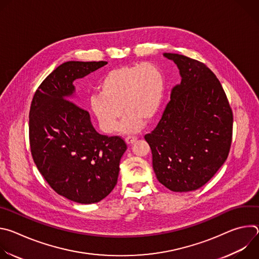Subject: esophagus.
I'll list each match as a JSON object with an SVG mask.
<instances>
[{"label":"esophagus","instance_id":"34e87169","mask_svg":"<svg viewBox=\"0 0 259 259\" xmlns=\"http://www.w3.org/2000/svg\"><path fill=\"white\" fill-rule=\"evenodd\" d=\"M125 140H126V142H127L128 144H132V143H134V142L137 140V137H136V136H127V137L125 138Z\"/></svg>","mask_w":259,"mask_h":259}]
</instances>
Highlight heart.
<instances>
[{"label":"heart","mask_w":259,"mask_h":259,"mask_svg":"<svg viewBox=\"0 0 259 259\" xmlns=\"http://www.w3.org/2000/svg\"><path fill=\"white\" fill-rule=\"evenodd\" d=\"M164 91L165 79L158 65L151 62L124 65L110 70L101 79L98 94L91 98L90 104L105 133L119 130L123 110L126 116L122 130L133 133L144 126V121L155 119Z\"/></svg>","instance_id":"obj_1"}]
</instances>
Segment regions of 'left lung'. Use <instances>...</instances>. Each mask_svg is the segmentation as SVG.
<instances>
[{
  "label": "left lung",
  "instance_id": "1",
  "mask_svg": "<svg viewBox=\"0 0 259 259\" xmlns=\"http://www.w3.org/2000/svg\"><path fill=\"white\" fill-rule=\"evenodd\" d=\"M164 56L178 66L181 82L173 87L159 124L144 139L163 186L178 193L196 191L228 159L233 110L223 86L206 64L180 54Z\"/></svg>",
  "mask_w": 259,
  "mask_h": 259
}]
</instances>
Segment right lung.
<instances>
[{
	"label": "right lung",
	"mask_w": 259,
	"mask_h": 259,
	"mask_svg": "<svg viewBox=\"0 0 259 259\" xmlns=\"http://www.w3.org/2000/svg\"><path fill=\"white\" fill-rule=\"evenodd\" d=\"M106 61H67L35 91L29 109V145L36 168L60 196L80 204L104 199L116 187L127 150L121 136L96 132L86 109L68 99L72 82Z\"/></svg>",
	"instance_id": "obj_1"
}]
</instances>
